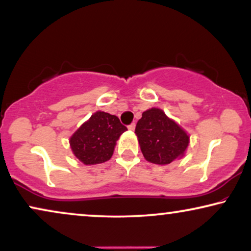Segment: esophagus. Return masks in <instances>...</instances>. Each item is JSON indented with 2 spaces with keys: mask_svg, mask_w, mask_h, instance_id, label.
Segmentation results:
<instances>
[{
  "mask_svg": "<svg viewBox=\"0 0 251 251\" xmlns=\"http://www.w3.org/2000/svg\"><path fill=\"white\" fill-rule=\"evenodd\" d=\"M135 128H136L135 123H131V125H130V126H128V129L130 130V131H133V130H135Z\"/></svg>",
  "mask_w": 251,
  "mask_h": 251,
  "instance_id": "obj_1",
  "label": "esophagus"
}]
</instances>
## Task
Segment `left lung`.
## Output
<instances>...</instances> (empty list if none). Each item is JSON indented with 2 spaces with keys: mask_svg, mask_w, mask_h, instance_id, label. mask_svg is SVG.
<instances>
[{
  "mask_svg": "<svg viewBox=\"0 0 251 251\" xmlns=\"http://www.w3.org/2000/svg\"><path fill=\"white\" fill-rule=\"evenodd\" d=\"M135 133L146 161L159 166L181 159L190 144V135L156 107L143 113Z\"/></svg>",
  "mask_w": 251,
  "mask_h": 251,
  "instance_id": "1",
  "label": "left lung"
}]
</instances>
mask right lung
<instances>
[{
	"label": "right lung",
	"instance_id": "add662e5",
	"mask_svg": "<svg viewBox=\"0 0 251 251\" xmlns=\"http://www.w3.org/2000/svg\"><path fill=\"white\" fill-rule=\"evenodd\" d=\"M126 130L118 116L97 111L71 136V150L87 166L104 163L111 159L116 142Z\"/></svg>",
	"mask_w": 251,
	"mask_h": 251
}]
</instances>
